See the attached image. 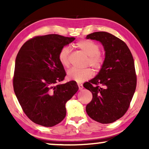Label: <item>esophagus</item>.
Segmentation results:
<instances>
[{
	"label": "esophagus",
	"mask_w": 149,
	"mask_h": 149,
	"mask_svg": "<svg viewBox=\"0 0 149 149\" xmlns=\"http://www.w3.org/2000/svg\"><path fill=\"white\" fill-rule=\"evenodd\" d=\"M78 88H79L80 90H83V85L81 84V83H78Z\"/></svg>",
	"instance_id": "34e87169"
}]
</instances>
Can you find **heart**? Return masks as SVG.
<instances>
[{
    "label": "heart",
    "instance_id": "1",
    "mask_svg": "<svg viewBox=\"0 0 149 149\" xmlns=\"http://www.w3.org/2000/svg\"><path fill=\"white\" fill-rule=\"evenodd\" d=\"M76 46L82 52L88 56L87 64L90 65L96 71H100L102 69L105 62V57L100 52V47L97 42L91 40H82L77 42ZM69 54L70 48L68 46L62 47L59 53V60L61 64L65 68L69 66ZM93 71L90 68L82 70L72 68L68 71L67 78L80 83L89 80L93 76Z\"/></svg>",
    "mask_w": 149,
    "mask_h": 149
}]
</instances>
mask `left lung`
<instances>
[{
  "instance_id": "left-lung-1",
  "label": "left lung",
  "mask_w": 149,
  "mask_h": 149,
  "mask_svg": "<svg viewBox=\"0 0 149 149\" xmlns=\"http://www.w3.org/2000/svg\"><path fill=\"white\" fill-rule=\"evenodd\" d=\"M86 38L101 42L106 51L105 62L99 74L83 84L92 94L86 112L97 122L111 123L125 114L136 90L134 59L125 42L112 34L95 32Z\"/></svg>"
}]
</instances>
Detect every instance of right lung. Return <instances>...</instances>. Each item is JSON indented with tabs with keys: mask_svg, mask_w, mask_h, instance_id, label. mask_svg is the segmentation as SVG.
Returning a JSON list of instances; mask_svg holds the SVG:
<instances>
[{
	"mask_svg": "<svg viewBox=\"0 0 149 149\" xmlns=\"http://www.w3.org/2000/svg\"><path fill=\"white\" fill-rule=\"evenodd\" d=\"M75 38L58 34L37 36L22 46L15 60L13 88L27 117L52 127L66 116L65 104L78 90L76 81L61 84L66 76L59 60L61 49Z\"/></svg>",
	"mask_w": 149,
	"mask_h": 149,
	"instance_id": "obj_1",
	"label": "right lung"
}]
</instances>
